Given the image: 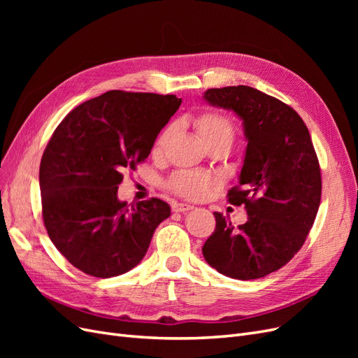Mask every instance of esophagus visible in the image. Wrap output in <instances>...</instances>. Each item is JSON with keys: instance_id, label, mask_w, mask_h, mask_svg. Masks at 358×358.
<instances>
[{"instance_id": "obj_1", "label": "esophagus", "mask_w": 358, "mask_h": 358, "mask_svg": "<svg viewBox=\"0 0 358 358\" xmlns=\"http://www.w3.org/2000/svg\"><path fill=\"white\" fill-rule=\"evenodd\" d=\"M194 209V206L191 204H187V203H173L171 206V210L176 212V213H182V212H188Z\"/></svg>"}]
</instances>
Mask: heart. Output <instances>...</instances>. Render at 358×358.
<instances>
[{
  "mask_svg": "<svg viewBox=\"0 0 358 358\" xmlns=\"http://www.w3.org/2000/svg\"><path fill=\"white\" fill-rule=\"evenodd\" d=\"M192 127L204 145L224 142L231 146L234 140V127L229 117L218 112H203L192 119ZM169 129L162 131L154 145V152L159 154L166 146ZM213 179L200 171L180 170L169 179V188L185 199L200 200L209 192Z\"/></svg>",
  "mask_w": 358,
  "mask_h": 358,
  "instance_id": "b5f03b06",
  "label": "heart"
}]
</instances>
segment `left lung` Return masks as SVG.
<instances>
[{
  "label": "left lung",
  "instance_id": "1",
  "mask_svg": "<svg viewBox=\"0 0 358 358\" xmlns=\"http://www.w3.org/2000/svg\"><path fill=\"white\" fill-rule=\"evenodd\" d=\"M203 99L239 116L248 142L239 185L227 194L245 206L248 221L234 229L215 212L203 257L229 278H264L299 252L320 208L321 170L309 129L292 107L251 86L208 90Z\"/></svg>",
  "mask_w": 358,
  "mask_h": 358
}]
</instances>
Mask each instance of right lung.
<instances>
[{
  "mask_svg": "<svg viewBox=\"0 0 358 358\" xmlns=\"http://www.w3.org/2000/svg\"><path fill=\"white\" fill-rule=\"evenodd\" d=\"M182 100L109 91L76 107L53 131L40 162L43 222L52 243L83 273L122 275L142 262L170 206L117 200L125 169L136 170Z\"/></svg>",
  "mask_w": 358,
  "mask_h": 358,
  "instance_id": "obj_1",
  "label": "right lung"
}]
</instances>
